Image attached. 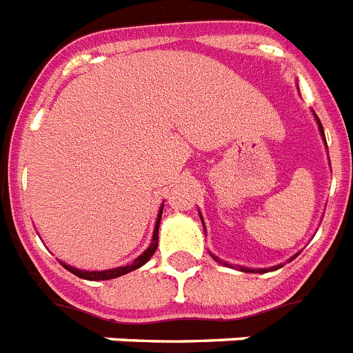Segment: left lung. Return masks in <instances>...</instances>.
Returning <instances> with one entry per match:
<instances>
[{
  "label": "left lung",
  "mask_w": 353,
  "mask_h": 353,
  "mask_svg": "<svg viewBox=\"0 0 353 353\" xmlns=\"http://www.w3.org/2000/svg\"><path fill=\"white\" fill-rule=\"evenodd\" d=\"M316 119H317V116H316ZM317 125H319L321 136L325 137V132H323V125H321L319 119H317ZM201 221H203V219H201ZM203 226H205V225H203ZM212 257H214V259H216V261H219L216 256H212ZM294 257H296V256H294ZM294 257H292V259H294ZM292 259H290V261H292ZM225 265H226V263H225ZM277 268H281V265H279V266H272V268H268V270H277ZM241 270H243V272H261V274H265L266 268H261V270H256V268H246V266H241Z\"/></svg>",
  "instance_id": "left-lung-1"
}]
</instances>
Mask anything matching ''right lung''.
<instances>
[{
  "instance_id": "obj_1",
  "label": "right lung",
  "mask_w": 353,
  "mask_h": 353,
  "mask_svg": "<svg viewBox=\"0 0 353 353\" xmlns=\"http://www.w3.org/2000/svg\"><path fill=\"white\" fill-rule=\"evenodd\" d=\"M161 214H163V206L161 210H159V216H157V221H156V228H154V236H152V243L148 246L147 250L143 252L141 256L134 259L130 265L127 266H119V268H112V270H97V272H87V270H79V268H74V266H68L65 263H61L68 272H72L74 276L81 277V279H88V281H107V279H114V277H119V276H125L128 272L132 270H137L139 266H143L154 256V252L157 250V241H159V236H157V232H159V223H161Z\"/></svg>"
}]
</instances>
